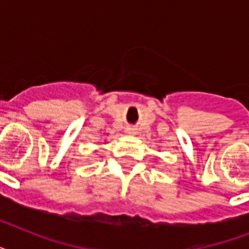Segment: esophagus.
<instances>
[{"label": "esophagus", "instance_id": "1", "mask_svg": "<svg viewBox=\"0 0 249 249\" xmlns=\"http://www.w3.org/2000/svg\"><path fill=\"white\" fill-rule=\"evenodd\" d=\"M126 133H128V134H136V129H134V128H126Z\"/></svg>", "mask_w": 249, "mask_h": 249}]
</instances>
